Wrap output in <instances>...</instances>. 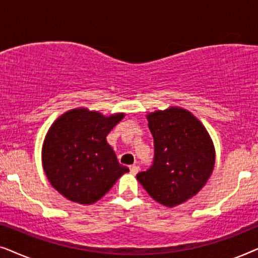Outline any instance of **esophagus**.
Instances as JSON below:
<instances>
[{
    "label": "esophagus",
    "mask_w": 258,
    "mask_h": 258,
    "mask_svg": "<svg viewBox=\"0 0 258 258\" xmlns=\"http://www.w3.org/2000/svg\"><path fill=\"white\" fill-rule=\"evenodd\" d=\"M129 169H130V172H132L133 175H136L140 170V167L137 164H133V165H130Z\"/></svg>",
    "instance_id": "1"
}]
</instances>
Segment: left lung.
Wrapping results in <instances>:
<instances>
[{"instance_id":"8db88e82","label":"left lung","mask_w":258,"mask_h":258,"mask_svg":"<svg viewBox=\"0 0 258 258\" xmlns=\"http://www.w3.org/2000/svg\"><path fill=\"white\" fill-rule=\"evenodd\" d=\"M154 137V161L136 175L147 192L165 207L178 206L206 185L215 148L204 125L185 109L171 107L147 115Z\"/></svg>"}]
</instances>
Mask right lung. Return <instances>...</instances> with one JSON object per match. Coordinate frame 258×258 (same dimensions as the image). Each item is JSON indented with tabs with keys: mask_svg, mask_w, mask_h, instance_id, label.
Wrapping results in <instances>:
<instances>
[{
	"mask_svg": "<svg viewBox=\"0 0 258 258\" xmlns=\"http://www.w3.org/2000/svg\"><path fill=\"white\" fill-rule=\"evenodd\" d=\"M123 117V112L105 117L80 108L52 123L42 148V164L54 189L73 202L93 204L129 171L107 142Z\"/></svg>",
	"mask_w": 258,
	"mask_h": 258,
	"instance_id": "add662e5",
	"label": "right lung"
}]
</instances>
